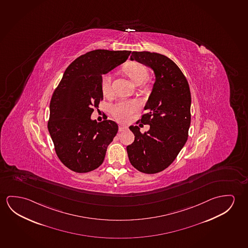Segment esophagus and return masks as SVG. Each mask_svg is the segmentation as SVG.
<instances>
[{"mask_svg": "<svg viewBox=\"0 0 248 248\" xmlns=\"http://www.w3.org/2000/svg\"><path fill=\"white\" fill-rule=\"evenodd\" d=\"M128 127L125 125H119V131H124V130H127Z\"/></svg>", "mask_w": 248, "mask_h": 248, "instance_id": "obj_1", "label": "esophagus"}]
</instances>
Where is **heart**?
I'll list each match as a JSON object with an SVG mask.
<instances>
[{
    "label": "heart",
    "mask_w": 248,
    "mask_h": 248,
    "mask_svg": "<svg viewBox=\"0 0 248 248\" xmlns=\"http://www.w3.org/2000/svg\"><path fill=\"white\" fill-rule=\"evenodd\" d=\"M124 71L134 83H137L138 80H144L147 77V71L144 67L137 62H131L126 65ZM101 89L105 95L110 94L111 92V77L110 74H106L101 78ZM138 108V103L137 101L121 100L111 107L110 111L118 120L125 122L131 118Z\"/></svg>",
    "instance_id": "obj_1"
}]
</instances>
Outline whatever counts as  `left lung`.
Instances as JSON below:
<instances>
[{"instance_id":"1","label":"left lung","mask_w":248,"mask_h":248,"mask_svg":"<svg viewBox=\"0 0 248 248\" xmlns=\"http://www.w3.org/2000/svg\"><path fill=\"white\" fill-rule=\"evenodd\" d=\"M130 60L146 65L155 74V83L141 122L149 124L141 133L130 126L135 140L127 146L130 163L144 173L163 171L175 160L188 138L191 124V92L183 73L170 58L149 51H133Z\"/></svg>"}]
</instances>
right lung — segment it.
<instances>
[{"instance_id": "right-lung-1", "label": "right lung", "mask_w": 248, "mask_h": 248, "mask_svg": "<svg viewBox=\"0 0 248 248\" xmlns=\"http://www.w3.org/2000/svg\"><path fill=\"white\" fill-rule=\"evenodd\" d=\"M130 52L95 50L84 54L66 69L54 91L48 130L57 156L70 170L88 172L103 163L118 126L107 118L98 123L91 115L103 99L102 75L124 63Z\"/></svg>"}]
</instances>
